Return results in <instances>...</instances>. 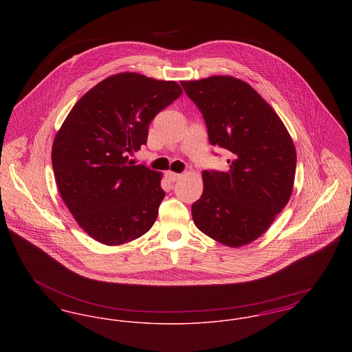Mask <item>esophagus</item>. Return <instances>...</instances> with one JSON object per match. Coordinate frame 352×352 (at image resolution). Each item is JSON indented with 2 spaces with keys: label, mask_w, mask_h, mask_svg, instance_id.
Wrapping results in <instances>:
<instances>
[{
  "label": "esophagus",
  "mask_w": 352,
  "mask_h": 352,
  "mask_svg": "<svg viewBox=\"0 0 352 352\" xmlns=\"http://www.w3.org/2000/svg\"><path fill=\"white\" fill-rule=\"evenodd\" d=\"M168 178L170 182H175V181H179L182 178V174H178V173H173V171H168Z\"/></svg>",
  "instance_id": "esophagus-1"
}]
</instances>
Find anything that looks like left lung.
Wrapping results in <instances>:
<instances>
[{"mask_svg": "<svg viewBox=\"0 0 352 352\" xmlns=\"http://www.w3.org/2000/svg\"><path fill=\"white\" fill-rule=\"evenodd\" d=\"M207 125L211 145L227 149V171L204 170L203 194L191 206L195 226L237 248L264 234L290 199L297 154L274 109L232 76L181 82Z\"/></svg>", "mask_w": 352, "mask_h": 352, "instance_id": "obj_1", "label": "left lung"}]
</instances>
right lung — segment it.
Segmentation results:
<instances>
[{"label":"right lung","instance_id":"right-lung-1","mask_svg":"<svg viewBox=\"0 0 352 352\" xmlns=\"http://www.w3.org/2000/svg\"><path fill=\"white\" fill-rule=\"evenodd\" d=\"M177 82L135 72L112 75L74 105L55 135L51 161L78 224L105 245L146 234L165 198L162 174L128 154L148 141L151 120L182 95Z\"/></svg>","mask_w":352,"mask_h":352}]
</instances>
